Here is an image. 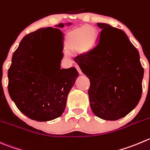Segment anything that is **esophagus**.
Segmentation results:
<instances>
[{
  "mask_svg": "<svg viewBox=\"0 0 150 150\" xmlns=\"http://www.w3.org/2000/svg\"><path fill=\"white\" fill-rule=\"evenodd\" d=\"M75 68H76L77 70L78 71V72H79L80 74H82V71H81V68L79 67V66H78V65H75Z\"/></svg>",
  "mask_w": 150,
  "mask_h": 150,
  "instance_id": "obj_1",
  "label": "esophagus"
}]
</instances>
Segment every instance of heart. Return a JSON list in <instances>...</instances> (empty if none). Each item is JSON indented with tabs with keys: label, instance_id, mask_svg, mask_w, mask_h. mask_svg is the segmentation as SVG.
<instances>
[{
	"label": "heart",
	"instance_id": "obj_1",
	"mask_svg": "<svg viewBox=\"0 0 150 150\" xmlns=\"http://www.w3.org/2000/svg\"><path fill=\"white\" fill-rule=\"evenodd\" d=\"M97 40V29L92 25H82L75 28L67 33L65 46L67 50H89L95 45Z\"/></svg>",
	"mask_w": 150,
	"mask_h": 150
}]
</instances>
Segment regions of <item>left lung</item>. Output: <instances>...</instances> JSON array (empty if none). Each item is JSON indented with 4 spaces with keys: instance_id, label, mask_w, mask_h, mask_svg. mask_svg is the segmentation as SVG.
Wrapping results in <instances>:
<instances>
[{
    "instance_id": "1",
    "label": "left lung",
    "mask_w": 150,
    "mask_h": 150,
    "mask_svg": "<svg viewBox=\"0 0 150 150\" xmlns=\"http://www.w3.org/2000/svg\"><path fill=\"white\" fill-rule=\"evenodd\" d=\"M97 26L102 29L97 45L75 61L90 80L88 94L94 115L115 121L139 103L144 68L139 51L124 31L106 23Z\"/></svg>"
}]
</instances>
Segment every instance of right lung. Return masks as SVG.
Instances as JSON below:
<instances>
[{
	"label": "right lung",
	"mask_w": 150,
	"mask_h": 150,
	"mask_svg": "<svg viewBox=\"0 0 150 150\" xmlns=\"http://www.w3.org/2000/svg\"><path fill=\"white\" fill-rule=\"evenodd\" d=\"M71 23L65 25H70ZM64 23L56 27L63 28ZM60 47L63 58V33L59 28H42L23 37L11 59L8 71V91L17 108L39 122L61 117L68 94L79 73L75 67H45L50 45Z\"/></svg>",
	"instance_id": "add662e5"
}]
</instances>
